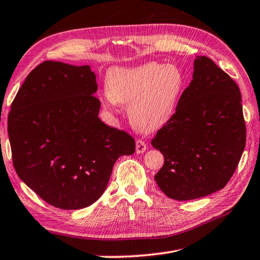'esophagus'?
<instances>
[{"label":"esophagus","instance_id":"obj_1","mask_svg":"<svg viewBox=\"0 0 260 260\" xmlns=\"http://www.w3.org/2000/svg\"><path fill=\"white\" fill-rule=\"evenodd\" d=\"M146 150V144L142 140H136V153H143Z\"/></svg>","mask_w":260,"mask_h":260}]
</instances>
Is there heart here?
Listing matches in <instances>:
<instances>
[{
  "instance_id": "heart-1",
  "label": "heart",
  "mask_w": 260,
  "mask_h": 260,
  "mask_svg": "<svg viewBox=\"0 0 260 260\" xmlns=\"http://www.w3.org/2000/svg\"><path fill=\"white\" fill-rule=\"evenodd\" d=\"M107 108L117 102L128 106L132 124L142 132H157L172 119L185 86V77L175 64L155 61L132 68H111L107 74Z\"/></svg>"
}]
</instances>
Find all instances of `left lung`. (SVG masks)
<instances>
[{
	"label": "left lung",
	"instance_id": "1",
	"mask_svg": "<svg viewBox=\"0 0 260 260\" xmlns=\"http://www.w3.org/2000/svg\"><path fill=\"white\" fill-rule=\"evenodd\" d=\"M193 68L175 114L151 141L165 158L155 182L168 198L179 201L221 190L245 146L237 83L207 56H197Z\"/></svg>",
	"mask_w": 260,
	"mask_h": 260
}]
</instances>
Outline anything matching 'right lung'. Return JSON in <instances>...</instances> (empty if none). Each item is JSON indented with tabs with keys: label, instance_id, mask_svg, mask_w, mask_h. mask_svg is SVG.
<instances>
[{
	"label": "right lung",
	"instance_id": "obj_1",
	"mask_svg": "<svg viewBox=\"0 0 260 260\" xmlns=\"http://www.w3.org/2000/svg\"><path fill=\"white\" fill-rule=\"evenodd\" d=\"M89 66L44 61L19 88L8 117L18 176L53 207L82 209L100 198L116 160L135 152L129 134L102 122Z\"/></svg>",
	"mask_w": 260,
	"mask_h": 260
}]
</instances>
